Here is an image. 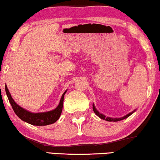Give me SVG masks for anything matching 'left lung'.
<instances>
[{"instance_id":"left-lung-1","label":"left lung","mask_w":160,"mask_h":160,"mask_svg":"<svg viewBox=\"0 0 160 160\" xmlns=\"http://www.w3.org/2000/svg\"><path fill=\"white\" fill-rule=\"evenodd\" d=\"M92 108H93L94 112L95 113V114H96V115L98 116V117H99L100 118V119H106V121H108V122H118V121H120V120L124 119H126V118H128V117H130V116L131 114H132V113L133 112H134V111H135V110L134 111H132V112H131V113H128V114H127L126 116H124V117H122V118H111V117H106V116L103 115V114H102V113H100L98 112L97 109L95 108V106H94V104H93V107H92Z\"/></svg>"}]
</instances>
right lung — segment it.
<instances>
[{
	"label": "right lung",
	"mask_w": 160,
	"mask_h": 160,
	"mask_svg": "<svg viewBox=\"0 0 160 160\" xmlns=\"http://www.w3.org/2000/svg\"><path fill=\"white\" fill-rule=\"evenodd\" d=\"M5 89L8 99L9 100L13 110H14V113H16L17 117L22 120V121L27 122L28 124L36 126L48 125V124H53L58 121L60 117L61 113H62L64 95L67 92L66 90L62 94L60 103H59L58 106L55 109H54V110L43 113H31L30 111L22 108L15 102L14 99L11 96V94L9 91H8L6 85L5 86Z\"/></svg>",
	"instance_id": "obj_1"
}]
</instances>
